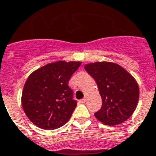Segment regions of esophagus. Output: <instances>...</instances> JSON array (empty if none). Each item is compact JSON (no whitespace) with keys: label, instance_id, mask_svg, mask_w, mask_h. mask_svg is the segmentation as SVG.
<instances>
[{"label":"esophagus","instance_id":"34e87169","mask_svg":"<svg viewBox=\"0 0 156 156\" xmlns=\"http://www.w3.org/2000/svg\"><path fill=\"white\" fill-rule=\"evenodd\" d=\"M86 102H87V98H82V99H81L80 101H79V102H80V103H85Z\"/></svg>","mask_w":156,"mask_h":156}]
</instances>
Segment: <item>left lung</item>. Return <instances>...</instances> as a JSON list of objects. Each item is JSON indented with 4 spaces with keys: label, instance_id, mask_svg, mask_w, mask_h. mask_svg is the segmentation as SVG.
<instances>
[{
    "label": "left lung",
    "instance_id": "obj_1",
    "mask_svg": "<svg viewBox=\"0 0 156 156\" xmlns=\"http://www.w3.org/2000/svg\"><path fill=\"white\" fill-rule=\"evenodd\" d=\"M98 85L102 104L94 116L102 123L115 126L131 117L137 107L140 90L137 82L118 64L101 62L85 66Z\"/></svg>",
    "mask_w": 156,
    "mask_h": 156
}]
</instances>
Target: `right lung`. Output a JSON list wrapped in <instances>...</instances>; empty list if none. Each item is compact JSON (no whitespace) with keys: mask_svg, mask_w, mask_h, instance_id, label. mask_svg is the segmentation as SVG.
Returning a JSON list of instances; mask_svg holds the SVG:
<instances>
[{"mask_svg":"<svg viewBox=\"0 0 156 156\" xmlns=\"http://www.w3.org/2000/svg\"><path fill=\"white\" fill-rule=\"evenodd\" d=\"M81 63L59 61L44 66L29 76L21 104L25 115L37 126L54 130L69 121L77 101L68 84Z\"/></svg>","mask_w":156,"mask_h":156,"instance_id":"1","label":"right lung"}]
</instances>
